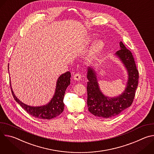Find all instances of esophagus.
I'll return each instance as SVG.
<instances>
[{"instance_id": "34e87169", "label": "esophagus", "mask_w": 154, "mask_h": 154, "mask_svg": "<svg viewBox=\"0 0 154 154\" xmlns=\"http://www.w3.org/2000/svg\"><path fill=\"white\" fill-rule=\"evenodd\" d=\"M82 78V76H81V74L80 73H77L75 74V75H74V79L76 80H79L80 79H81Z\"/></svg>"}]
</instances>
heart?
Instances as JSON below:
<instances>
[{"label": "heart", "instance_id": "b5f03b06", "mask_svg": "<svg viewBox=\"0 0 154 154\" xmlns=\"http://www.w3.org/2000/svg\"><path fill=\"white\" fill-rule=\"evenodd\" d=\"M103 47V44L101 41H99L96 42L93 46L92 47L91 51H90V55H94L96 54H97V52H99L102 48Z\"/></svg>", "mask_w": 154, "mask_h": 154}]
</instances>
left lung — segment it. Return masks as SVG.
<instances>
[{"mask_svg": "<svg viewBox=\"0 0 154 154\" xmlns=\"http://www.w3.org/2000/svg\"><path fill=\"white\" fill-rule=\"evenodd\" d=\"M120 49L115 55L122 62L128 73V80L123 93L115 97L105 96L100 90L96 72L93 68L88 67L87 105L89 112L96 116L110 118L118 115L132 103L138 87L139 73L131 52L126 48L122 41Z\"/></svg>", "mask_w": 154, "mask_h": 154, "instance_id": "obj_1", "label": "left lung"}]
</instances>
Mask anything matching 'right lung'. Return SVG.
I'll return each mask as SVG.
<instances>
[{
  "mask_svg": "<svg viewBox=\"0 0 154 154\" xmlns=\"http://www.w3.org/2000/svg\"><path fill=\"white\" fill-rule=\"evenodd\" d=\"M71 73L69 71L61 74L57 82L54 96L51 100L46 105L38 106H32L26 105L19 100L14 94L10 84V88L14 100L25 110L32 116L42 119H51L60 115L63 111L64 104L63 99L67 87L70 85Z\"/></svg>",
  "mask_w": 154,
  "mask_h": 154,
  "instance_id": "right-lung-1",
  "label": "right lung"
}]
</instances>
